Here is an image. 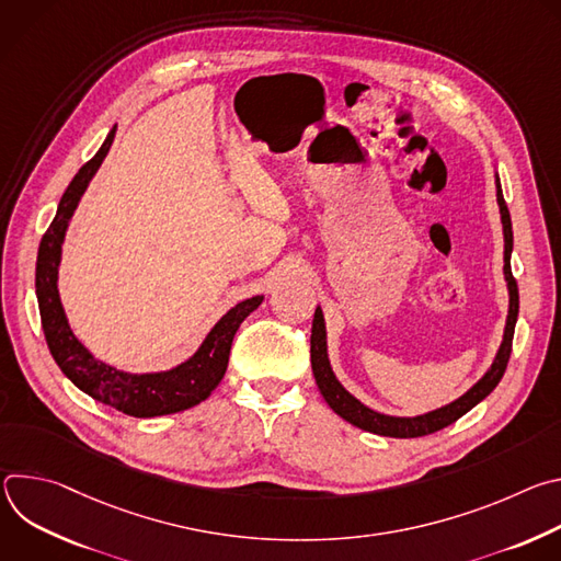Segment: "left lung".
I'll return each mask as SVG.
<instances>
[{"mask_svg":"<svg viewBox=\"0 0 561 561\" xmlns=\"http://www.w3.org/2000/svg\"><path fill=\"white\" fill-rule=\"evenodd\" d=\"M495 191H497V206H500V217H502V230H504V279L508 288V314H506V327H504V337L502 344L495 353L493 364L489 370L479 377L463 394L453 399L450 404L439 407L435 411L415 415V417H397V415H386L368 409L362 404L359 399L344 388V383L337 379L331 359H329V337H327V322H324V312L322 306L314 308L312 317V331H310V364H312V375L317 381L319 392L327 399V404L348 424L383 435V437H424L431 433H437L453 422H457L461 415H466L470 409H474L482 399H486L500 379L504 377L508 357H511V346H513V335H515V324H517V312H519V290L517 282L513 279L511 273V255H513V224H511V213L502 195V184L500 175L495 173Z\"/></svg>","mask_w":561,"mask_h":561,"instance_id":"8db88e82","label":"left lung"}]
</instances>
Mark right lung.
<instances>
[{
    "instance_id": "right-lung-1",
    "label": "right lung",
    "mask_w": 561,
    "mask_h": 561,
    "mask_svg": "<svg viewBox=\"0 0 561 561\" xmlns=\"http://www.w3.org/2000/svg\"><path fill=\"white\" fill-rule=\"evenodd\" d=\"M115 139V128L108 133L102 148L95 152L91 162H87L68 184L66 193L59 199L53 224L42 237L37 268H35V293L42 314V329L46 335L48 351L61 373L89 397L98 402L126 413L130 417H159L173 415L197 407L213 392V388L221 381L232 337L244 319L260 308L264 295L249 297L234 304L217 324L208 331L197 351L169 370H150V373H130L115 368L102 359H98L82 342L72 333L68 317L59 297V264H61V247L66 239V230L70 219L82 202L91 180L100 171L106 159L111 144Z\"/></svg>"
}]
</instances>
